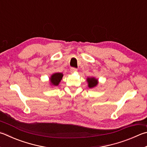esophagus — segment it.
I'll return each mask as SVG.
<instances>
[{
	"label": "esophagus",
	"instance_id": "34e87169",
	"mask_svg": "<svg viewBox=\"0 0 147 147\" xmlns=\"http://www.w3.org/2000/svg\"><path fill=\"white\" fill-rule=\"evenodd\" d=\"M76 71H77V69H76V68L72 67V68H71V69H70V72H71V73H75V72H76Z\"/></svg>",
	"mask_w": 147,
	"mask_h": 147
}]
</instances>
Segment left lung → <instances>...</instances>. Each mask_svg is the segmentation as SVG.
<instances>
[{"instance_id":"obj_1","label":"left lung","mask_w":147,"mask_h":147,"mask_svg":"<svg viewBox=\"0 0 147 147\" xmlns=\"http://www.w3.org/2000/svg\"><path fill=\"white\" fill-rule=\"evenodd\" d=\"M88 87L90 89L96 87L98 84V80L94 77H88L87 78Z\"/></svg>"}]
</instances>
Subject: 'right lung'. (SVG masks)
Masks as SVG:
<instances>
[{"instance_id":"1","label":"right lung","mask_w":147,"mask_h":147,"mask_svg":"<svg viewBox=\"0 0 147 147\" xmlns=\"http://www.w3.org/2000/svg\"><path fill=\"white\" fill-rule=\"evenodd\" d=\"M63 74L62 73H55L49 78V83L51 86H58L63 78Z\"/></svg>"}]
</instances>
